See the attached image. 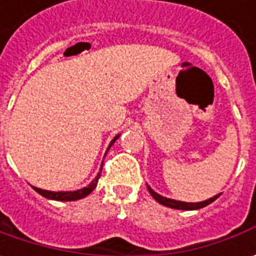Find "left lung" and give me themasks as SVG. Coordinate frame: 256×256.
I'll return each instance as SVG.
<instances>
[{
	"mask_svg": "<svg viewBox=\"0 0 256 256\" xmlns=\"http://www.w3.org/2000/svg\"><path fill=\"white\" fill-rule=\"evenodd\" d=\"M148 190H149L152 196L156 199L158 204H162V205H164V206H168V208H172V209H180V210H195V209L205 208V206H208L209 204L214 202V200L220 196V194H219V195H214L213 198L206 199V200H202V202H196V204H192V202H181V200H174V199L164 198V196H162V195L156 194V192L152 190L150 186H148Z\"/></svg>",
	"mask_w": 256,
	"mask_h": 256,
	"instance_id": "obj_1",
	"label": "left lung"
}]
</instances>
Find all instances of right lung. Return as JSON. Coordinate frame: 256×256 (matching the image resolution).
I'll return each instance as SVG.
<instances>
[{"label":"right lung","mask_w":256,"mask_h":256,"mask_svg":"<svg viewBox=\"0 0 256 256\" xmlns=\"http://www.w3.org/2000/svg\"><path fill=\"white\" fill-rule=\"evenodd\" d=\"M118 136H120V135H117L116 138L111 140L110 145H108V149H110L111 146H112V144L117 140ZM108 149H107V150H108ZM102 168H103V163H102L100 172H98L96 178L93 180L88 186H84V188H82V190H78V191L52 192V191H46V190H40V188H36V186H33V188H34V191H36L37 194H40L42 196H44V198H47V199H52V200H78V199H82L84 198V196H88V195H89V194L96 188L98 178H100V174H102Z\"/></svg>","instance_id":"right-lung-1"}]
</instances>
